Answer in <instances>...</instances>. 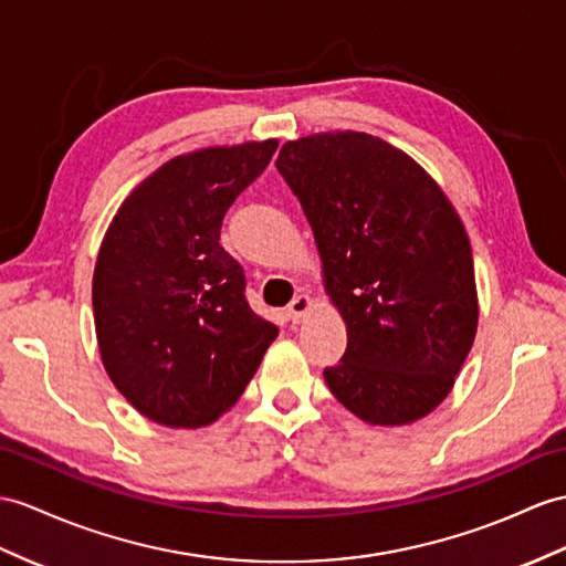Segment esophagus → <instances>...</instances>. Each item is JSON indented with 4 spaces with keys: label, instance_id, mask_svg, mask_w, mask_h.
Returning <instances> with one entry per match:
<instances>
[{
    "label": "esophagus",
    "instance_id": "esophagus-1",
    "mask_svg": "<svg viewBox=\"0 0 566 566\" xmlns=\"http://www.w3.org/2000/svg\"><path fill=\"white\" fill-rule=\"evenodd\" d=\"M312 307H314V300L310 295H297L291 305H287V319H291L293 324L305 322Z\"/></svg>",
    "mask_w": 566,
    "mask_h": 566
}]
</instances>
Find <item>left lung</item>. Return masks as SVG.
Here are the masks:
<instances>
[{
	"label": "left lung",
	"instance_id": "8db88e82",
	"mask_svg": "<svg viewBox=\"0 0 566 566\" xmlns=\"http://www.w3.org/2000/svg\"><path fill=\"white\" fill-rule=\"evenodd\" d=\"M275 168L310 220L324 291L346 324L326 387L369 424L430 416L478 331L471 240L453 203L418 160L367 132L285 142Z\"/></svg>",
	"mask_w": 566,
	"mask_h": 566
}]
</instances>
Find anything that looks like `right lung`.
Returning <instances> with one entry per match:
<instances>
[{
  "label": "right lung",
  "instance_id": "right-lung-1",
  "mask_svg": "<svg viewBox=\"0 0 566 566\" xmlns=\"http://www.w3.org/2000/svg\"><path fill=\"white\" fill-rule=\"evenodd\" d=\"M279 139L175 156L119 203L93 271L101 360L117 391L175 430L216 422L240 401L279 328L244 300L220 223L264 172Z\"/></svg>",
  "mask_w": 566,
  "mask_h": 566
}]
</instances>
